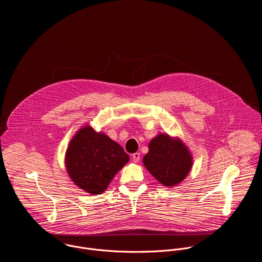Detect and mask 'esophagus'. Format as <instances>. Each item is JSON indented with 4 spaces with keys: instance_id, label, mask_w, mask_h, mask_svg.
<instances>
[{
    "instance_id": "esophagus-1",
    "label": "esophagus",
    "mask_w": 262,
    "mask_h": 262,
    "mask_svg": "<svg viewBox=\"0 0 262 262\" xmlns=\"http://www.w3.org/2000/svg\"><path fill=\"white\" fill-rule=\"evenodd\" d=\"M139 159H140V153L136 152V153H134V154L132 155V161H133V162H138Z\"/></svg>"
}]
</instances>
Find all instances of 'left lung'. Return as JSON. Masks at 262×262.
<instances>
[{"instance_id":"8db88e82","label":"left lung","mask_w":262,"mask_h":262,"mask_svg":"<svg viewBox=\"0 0 262 262\" xmlns=\"http://www.w3.org/2000/svg\"><path fill=\"white\" fill-rule=\"evenodd\" d=\"M142 159L145 168L164 187H177L189 173L193 158L180 137L160 133L150 140Z\"/></svg>"}]
</instances>
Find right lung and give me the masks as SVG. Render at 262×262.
Segmentation results:
<instances>
[{"label": "right lung", "mask_w": 262, "mask_h": 262, "mask_svg": "<svg viewBox=\"0 0 262 262\" xmlns=\"http://www.w3.org/2000/svg\"><path fill=\"white\" fill-rule=\"evenodd\" d=\"M129 159L121 145L108 135L85 125L70 141L64 163L75 186L95 195L107 189L113 178Z\"/></svg>", "instance_id": "obj_1"}]
</instances>
